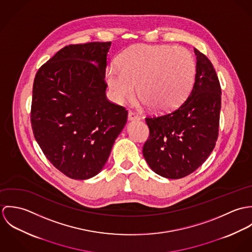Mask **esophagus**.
<instances>
[{
    "mask_svg": "<svg viewBox=\"0 0 252 252\" xmlns=\"http://www.w3.org/2000/svg\"><path fill=\"white\" fill-rule=\"evenodd\" d=\"M139 119H140V117L135 112H133V111L128 112V120L129 121H137Z\"/></svg>",
    "mask_w": 252,
    "mask_h": 252,
    "instance_id": "obj_1",
    "label": "esophagus"
}]
</instances>
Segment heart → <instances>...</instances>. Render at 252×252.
<instances>
[{
    "label": "heart",
    "mask_w": 252,
    "mask_h": 252,
    "mask_svg": "<svg viewBox=\"0 0 252 252\" xmlns=\"http://www.w3.org/2000/svg\"><path fill=\"white\" fill-rule=\"evenodd\" d=\"M119 66L109 65L106 81L116 103L134 98L137 90L145 106L170 111L185 100L196 75V61L184 47L138 44L125 49Z\"/></svg>",
    "instance_id": "1"
}]
</instances>
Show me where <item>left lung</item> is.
<instances>
[{
  "label": "left lung",
  "mask_w": 252,
  "mask_h": 252,
  "mask_svg": "<svg viewBox=\"0 0 252 252\" xmlns=\"http://www.w3.org/2000/svg\"><path fill=\"white\" fill-rule=\"evenodd\" d=\"M196 75L187 99L174 111L146 117L149 138L144 159L157 175L172 180L197 170L211 155L218 137L221 88L209 58L194 48Z\"/></svg>",
  "instance_id": "8db88e82"
}]
</instances>
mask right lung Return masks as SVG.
I'll return each instance as SVG.
<instances>
[{"label":"right lung","instance_id":"obj_1","mask_svg":"<svg viewBox=\"0 0 252 252\" xmlns=\"http://www.w3.org/2000/svg\"><path fill=\"white\" fill-rule=\"evenodd\" d=\"M111 42L71 44L36 72L31 123L50 163L72 180L98 175L124 128L128 111L106 97Z\"/></svg>","mask_w":252,"mask_h":252}]
</instances>
